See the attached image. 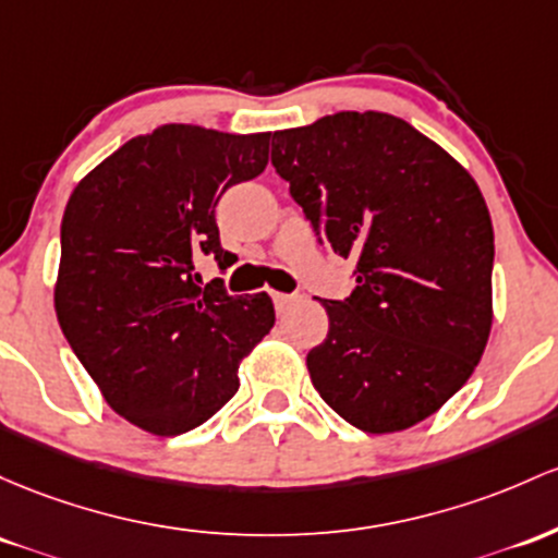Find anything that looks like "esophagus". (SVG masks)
I'll list each match as a JSON object with an SVG mask.
<instances>
[{"label": "esophagus", "mask_w": 558, "mask_h": 558, "mask_svg": "<svg viewBox=\"0 0 558 558\" xmlns=\"http://www.w3.org/2000/svg\"><path fill=\"white\" fill-rule=\"evenodd\" d=\"M272 302H275V310L283 312V310H289L293 302H296V296H293V293H280V291H272Z\"/></svg>", "instance_id": "34e87169"}]
</instances>
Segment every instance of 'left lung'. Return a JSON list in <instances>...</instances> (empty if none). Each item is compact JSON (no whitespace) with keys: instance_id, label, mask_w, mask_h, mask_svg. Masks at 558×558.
Returning a JSON list of instances; mask_svg holds the SVG:
<instances>
[{"instance_id":"1","label":"left lung","mask_w":558,"mask_h":558,"mask_svg":"<svg viewBox=\"0 0 558 558\" xmlns=\"http://www.w3.org/2000/svg\"><path fill=\"white\" fill-rule=\"evenodd\" d=\"M272 167L357 278L344 302L323 299L330 326L307 354L312 387L368 434L437 413L493 328V222L474 177L378 110L275 132Z\"/></svg>"}]
</instances>
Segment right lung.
I'll use <instances>...</instances> for the list:
<instances>
[{
  "mask_svg": "<svg viewBox=\"0 0 558 558\" xmlns=\"http://www.w3.org/2000/svg\"><path fill=\"white\" fill-rule=\"evenodd\" d=\"M269 132L163 124L73 187L60 228L54 312L106 402L156 437L209 421L241 360L275 326L272 299L201 289L195 262L228 269L214 219L222 193L267 167Z\"/></svg>",
  "mask_w": 558,
  "mask_h": 558,
  "instance_id": "1",
  "label": "right lung"
}]
</instances>
